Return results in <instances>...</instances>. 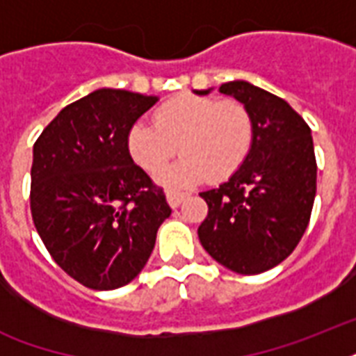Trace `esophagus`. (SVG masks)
<instances>
[{
    "instance_id": "34e87169",
    "label": "esophagus",
    "mask_w": 356,
    "mask_h": 356,
    "mask_svg": "<svg viewBox=\"0 0 356 356\" xmlns=\"http://www.w3.org/2000/svg\"><path fill=\"white\" fill-rule=\"evenodd\" d=\"M186 195L188 194H186V192H181V190H168L166 200H168V203H170V207H172V209H175V207L181 205V201H183Z\"/></svg>"
}]
</instances>
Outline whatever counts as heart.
<instances>
[{
  "mask_svg": "<svg viewBox=\"0 0 356 356\" xmlns=\"http://www.w3.org/2000/svg\"><path fill=\"white\" fill-rule=\"evenodd\" d=\"M129 153L145 172L159 173L168 162L183 159L162 173L168 184H195L231 177L253 145V120L245 105L216 96L172 97L155 113V125L134 123L129 131Z\"/></svg>",
  "mask_w": 356,
  "mask_h": 356,
  "instance_id": "heart-1",
  "label": "heart"
}]
</instances>
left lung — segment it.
<instances>
[{
	"instance_id": "8db88e82",
	"label": "left lung",
	"mask_w": 356,
	"mask_h": 356,
	"mask_svg": "<svg viewBox=\"0 0 356 356\" xmlns=\"http://www.w3.org/2000/svg\"><path fill=\"white\" fill-rule=\"evenodd\" d=\"M220 92L249 111L253 145L227 183L200 194L209 214L197 236L216 262L257 275L281 264L309 225L318 172L314 144L307 122L281 97L245 81L223 83Z\"/></svg>"
}]
</instances>
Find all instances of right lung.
I'll return each instance as SVG.
<instances>
[{"label":"right lung","instance_id":"add662e5","mask_svg":"<svg viewBox=\"0 0 356 356\" xmlns=\"http://www.w3.org/2000/svg\"><path fill=\"white\" fill-rule=\"evenodd\" d=\"M156 103L99 88L64 107L33 145L31 214L53 260L92 290L138 275L172 214L166 195L129 153V131Z\"/></svg>","mask_w":356,"mask_h":356}]
</instances>
